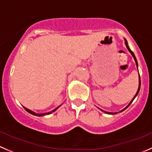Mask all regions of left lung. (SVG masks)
<instances>
[{"label":"left lung","instance_id":"obj_1","mask_svg":"<svg viewBox=\"0 0 152 152\" xmlns=\"http://www.w3.org/2000/svg\"><path fill=\"white\" fill-rule=\"evenodd\" d=\"M124 44H125V46H126V47H127V49H128V51L129 52H130V54L131 55H132V57H133V58H134V60H135V64H136V66H137V68H138V62H137V60H136V57H135V55H134V53L133 52H132V51H131V49H130V47H129V46H128V43H127V40L125 39V38H124ZM139 84H138V90H137V92H136V94H135V96H134V97L132 99V100H131V101L130 102V103H129L128 105H127V106L125 107V108H123L122 110H121L120 111H119V112H122L123 111H124V110L126 109V108H127L129 107V105H130L131 103H132V102L133 101V100L135 98V97L137 96V95H138V92H139V91H140V75L139 76ZM99 109L100 110V111H103V112H104V113H105V114H117V112H114V113H112V112H108V111H103V110H102V109H100V108H99Z\"/></svg>","mask_w":152,"mask_h":152}]
</instances>
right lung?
<instances>
[{
  "label": "right lung",
  "mask_w": 152,
  "mask_h": 152,
  "mask_svg": "<svg viewBox=\"0 0 152 152\" xmlns=\"http://www.w3.org/2000/svg\"><path fill=\"white\" fill-rule=\"evenodd\" d=\"M60 106H58V107H57V108H55V109L53 110V111H49V112H47V113H44V114H37V113H36V112H34V111H31V110H30V109H28V108H25V106H23L24 107V108H25V110H26L27 111H28V113H30V114H33V115H34V116H45V115H49V114H52V112H55V111H56V110L57 109V108H59V107Z\"/></svg>",
  "instance_id": "1"
}]
</instances>
